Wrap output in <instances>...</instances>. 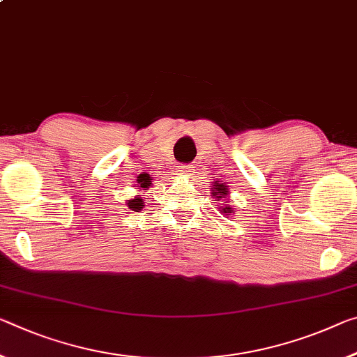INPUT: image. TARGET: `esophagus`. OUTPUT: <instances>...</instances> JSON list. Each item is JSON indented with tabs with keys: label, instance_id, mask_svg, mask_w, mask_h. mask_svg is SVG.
<instances>
[{
	"label": "esophagus",
	"instance_id": "esophagus-1",
	"mask_svg": "<svg viewBox=\"0 0 357 357\" xmlns=\"http://www.w3.org/2000/svg\"><path fill=\"white\" fill-rule=\"evenodd\" d=\"M194 165H179L178 167V174H183V176H192L194 174Z\"/></svg>",
	"mask_w": 357,
	"mask_h": 357
}]
</instances>
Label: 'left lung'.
Masks as SVG:
<instances>
[{
    "mask_svg": "<svg viewBox=\"0 0 357 357\" xmlns=\"http://www.w3.org/2000/svg\"><path fill=\"white\" fill-rule=\"evenodd\" d=\"M211 195L216 199L218 202H225L224 206L219 208V211L225 214V216H230V214L235 213V208H231L227 205V195H229V189L224 183H219V181H214L213 188H211Z\"/></svg>",
    "mask_w": 357,
    "mask_h": 357,
    "instance_id": "8db88e82",
    "label": "left lung"
}]
</instances>
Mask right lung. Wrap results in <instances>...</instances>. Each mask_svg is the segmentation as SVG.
Here are the masks:
<instances>
[{
  "label": "right lung",
  "mask_w": 357,
  "mask_h": 357,
  "mask_svg": "<svg viewBox=\"0 0 357 357\" xmlns=\"http://www.w3.org/2000/svg\"><path fill=\"white\" fill-rule=\"evenodd\" d=\"M151 184H152V181L149 179V176H144V178L139 179L138 188H141V190H148ZM127 205H128L130 209H133V211H138V209L144 206V199L141 195H137L135 199L127 200Z\"/></svg>",
  "instance_id": "right-lung-1"
}]
</instances>
